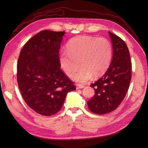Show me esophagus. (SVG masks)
I'll return each mask as SVG.
<instances>
[{"mask_svg":"<svg viewBox=\"0 0 148 148\" xmlns=\"http://www.w3.org/2000/svg\"><path fill=\"white\" fill-rule=\"evenodd\" d=\"M84 88V85H82V84H76V89H81V88Z\"/></svg>","mask_w":148,"mask_h":148,"instance_id":"1","label":"esophagus"}]
</instances>
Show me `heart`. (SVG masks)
I'll return each instance as SVG.
<instances>
[{
  "instance_id": "heart-1",
  "label": "heart",
  "mask_w": 148,
  "mask_h": 148,
  "mask_svg": "<svg viewBox=\"0 0 148 148\" xmlns=\"http://www.w3.org/2000/svg\"><path fill=\"white\" fill-rule=\"evenodd\" d=\"M112 46L105 37L79 36L67 43V51L59 55V63L66 75L79 83H86L93 75L97 77L104 73L111 63Z\"/></svg>"
}]
</instances>
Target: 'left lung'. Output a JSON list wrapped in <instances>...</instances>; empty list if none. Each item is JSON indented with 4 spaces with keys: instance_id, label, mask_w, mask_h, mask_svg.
Segmentation results:
<instances>
[{
    "instance_id": "1",
    "label": "left lung",
    "mask_w": 148,
    "mask_h": 148,
    "mask_svg": "<svg viewBox=\"0 0 148 148\" xmlns=\"http://www.w3.org/2000/svg\"><path fill=\"white\" fill-rule=\"evenodd\" d=\"M113 55L109 69L100 79L90 84L95 95L88 101L90 111L104 114L114 111L123 100L132 78V62L126 43L109 32Z\"/></svg>"
}]
</instances>
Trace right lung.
<instances>
[{
	"label": "right lung",
	"mask_w": 148,
	"mask_h": 148,
	"mask_svg": "<svg viewBox=\"0 0 148 148\" xmlns=\"http://www.w3.org/2000/svg\"><path fill=\"white\" fill-rule=\"evenodd\" d=\"M65 32L42 30L28 40L17 64V81L25 101L39 114L51 116L62 108L74 83L61 70L59 50Z\"/></svg>",
	"instance_id": "right-lung-1"
}]
</instances>
